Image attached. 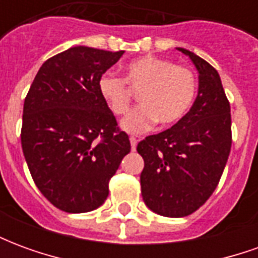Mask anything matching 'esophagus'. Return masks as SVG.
<instances>
[{"label":"esophagus","mask_w":258,"mask_h":258,"mask_svg":"<svg viewBox=\"0 0 258 258\" xmlns=\"http://www.w3.org/2000/svg\"><path fill=\"white\" fill-rule=\"evenodd\" d=\"M130 142H131V149L135 151V149H137V144H138L137 138H134V137H130Z\"/></svg>","instance_id":"1"}]
</instances>
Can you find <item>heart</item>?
Listing matches in <instances>:
<instances>
[{
    "label": "heart",
    "mask_w": 258,
    "mask_h": 258,
    "mask_svg": "<svg viewBox=\"0 0 258 258\" xmlns=\"http://www.w3.org/2000/svg\"><path fill=\"white\" fill-rule=\"evenodd\" d=\"M128 85L134 91H141V105L121 121V128L130 134L145 133L156 121L163 127L178 123L196 96V76L192 69L170 59L144 56L127 64L125 79L106 72L98 80L102 99L116 116L128 112L133 102Z\"/></svg>",
    "instance_id": "1"
}]
</instances>
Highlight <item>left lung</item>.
Here are the masks:
<instances>
[{
    "mask_svg": "<svg viewBox=\"0 0 258 258\" xmlns=\"http://www.w3.org/2000/svg\"><path fill=\"white\" fill-rule=\"evenodd\" d=\"M199 72L190 110L171 128L137 146L144 159L141 192L145 205L164 217H185L206 203L220 182L231 152V106L218 72L205 59L178 48Z\"/></svg>",
    "mask_w": 258,
    "mask_h": 258,
    "instance_id": "8db88e82",
    "label": "left lung"
}]
</instances>
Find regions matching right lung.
Masks as SVG:
<instances>
[{
	"label": "right lung",
	"mask_w": 258,
	"mask_h": 258,
	"mask_svg": "<svg viewBox=\"0 0 258 258\" xmlns=\"http://www.w3.org/2000/svg\"><path fill=\"white\" fill-rule=\"evenodd\" d=\"M123 53L69 48L42 63L27 92L22 149L34 184L59 210L87 213L103 205L131 151L98 91L99 77Z\"/></svg>",
	"instance_id": "obj_1"
}]
</instances>
